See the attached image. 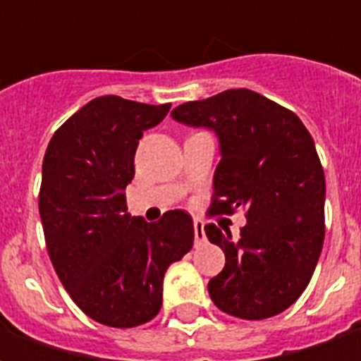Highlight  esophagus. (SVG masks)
I'll use <instances>...</instances> for the list:
<instances>
[{"label": "esophagus", "mask_w": 361, "mask_h": 361, "mask_svg": "<svg viewBox=\"0 0 361 361\" xmlns=\"http://www.w3.org/2000/svg\"><path fill=\"white\" fill-rule=\"evenodd\" d=\"M193 228H195V242L201 243L207 240V234H204V222L201 219L193 220Z\"/></svg>", "instance_id": "obj_1"}]
</instances>
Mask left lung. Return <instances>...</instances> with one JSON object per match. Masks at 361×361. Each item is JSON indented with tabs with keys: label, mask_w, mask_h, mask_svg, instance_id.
<instances>
[{
	"label": "left lung",
	"mask_w": 361,
	"mask_h": 361,
	"mask_svg": "<svg viewBox=\"0 0 361 361\" xmlns=\"http://www.w3.org/2000/svg\"><path fill=\"white\" fill-rule=\"evenodd\" d=\"M172 118L216 133L211 212L247 219L238 240L204 226L226 255L209 280L211 300L247 321L279 315L307 288L325 240V173L310 131L294 111L247 89L181 104Z\"/></svg>",
	"instance_id": "obj_1"
}]
</instances>
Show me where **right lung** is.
Returning a JSON list of instances; mask_svg holds the SVG:
<instances>
[{
  "mask_svg": "<svg viewBox=\"0 0 361 361\" xmlns=\"http://www.w3.org/2000/svg\"><path fill=\"white\" fill-rule=\"evenodd\" d=\"M170 106L98 96L59 127L44 154L38 209L48 255L71 300L102 325L131 329L157 317L166 269L193 247L185 211L158 222L127 212L139 139Z\"/></svg>",
  "mask_w": 361,
  "mask_h": 361,
  "instance_id": "obj_1",
  "label": "right lung"
}]
</instances>
